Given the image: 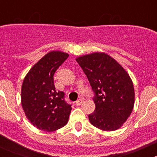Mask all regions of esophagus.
<instances>
[{"label": "esophagus", "mask_w": 157, "mask_h": 157, "mask_svg": "<svg viewBox=\"0 0 157 157\" xmlns=\"http://www.w3.org/2000/svg\"><path fill=\"white\" fill-rule=\"evenodd\" d=\"M83 102V99H78V100L76 101V105H80Z\"/></svg>", "instance_id": "obj_1"}]
</instances>
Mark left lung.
Instances as JSON below:
<instances>
[{
	"mask_svg": "<svg viewBox=\"0 0 157 157\" xmlns=\"http://www.w3.org/2000/svg\"><path fill=\"white\" fill-rule=\"evenodd\" d=\"M76 61L87 77L96 109L90 123L102 131L118 129L127 121L134 105L133 82L127 71L103 52L78 57Z\"/></svg>",
	"mask_w": 157,
	"mask_h": 157,
	"instance_id": "1",
	"label": "left lung"
}]
</instances>
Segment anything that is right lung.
I'll return each mask as SVG.
<instances>
[{"mask_svg":"<svg viewBox=\"0 0 157 157\" xmlns=\"http://www.w3.org/2000/svg\"><path fill=\"white\" fill-rule=\"evenodd\" d=\"M68 54L52 51L42 57L29 70L23 80L21 104L33 126L54 131L67 124L71 105L64 100V93L57 92L54 74L68 58Z\"/></svg>","mask_w":157,"mask_h":157,"instance_id":"obj_1","label":"right lung"}]
</instances>
